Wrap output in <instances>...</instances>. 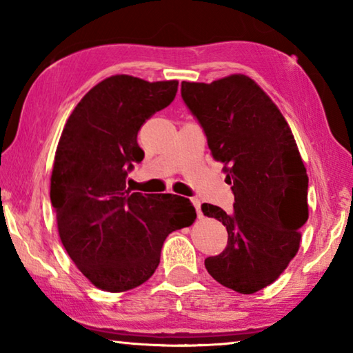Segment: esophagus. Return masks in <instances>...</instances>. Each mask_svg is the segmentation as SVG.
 <instances>
[{
    "mask_svg": "<svg viewBox=\"0 0 353 353\" xmlns=\"http://www.w3.org/2000/svg\"><path fill=\"white\" fill-rule=\"evenodd\" d=\"M191 204L194 205L196 213H198V218H202V212H201V201L198 198H191Z\"/></svg>",
    "mask_w": 353,
    "mask_h": 353,
    "instance_id": "34e87169",
    "label": "esophagus"
}]
</instances>
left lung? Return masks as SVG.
I'll use <instances>...</instances> for the list:
<instances>
[{"instance_id":"obj_1","label":"left lung","mask_w":353,"mask_h":353,"mask_svg":"<svg viewBox=\"0 0 353 353\" xmlns=\"http://www.w3.org/2000/svg\"><path fill=\"white\" fill-rule=\"evenodd\" d=\"M182 99L201 124L214 160L223 162L234 212L202 204L227 229V248L205 259L210 276L252 294L271 285L294 259L308 219V176L277 105L244 74L182 82Z\"/></svg>"}]
</instances>
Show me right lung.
Wrapping results in <instances>:
<instances>
[{
  "instance_id": "obj_1",
  "label": "right lung",
  "mask_w": 353,
  "mask_h": 353,
  "mask_svg": "<svg viewBox=\"0 0 353 353\" xmlns=\"http://www.w3.org/2000/svg\"><path fill=\"white\" fill-rule=\"evenodd\" d=\"M177 81L107 77L74 107L59 140L51 204L70 259L99 290L137 288L160 263L165 238L196 219L188 199L130 193L126 179L145 152L137 134L170 105Z\"/></svg>"
}]
</instances>
